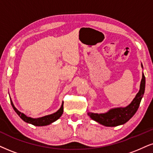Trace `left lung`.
Returning a JSON list of instances; mask_svg holds the SVG:
<instances>
[{"label":"left lung","mask_w":153,"mask_h":153,"mask_svg":"<svg viewBox=\"0 0 153 153\" xmlns=\"http://www.w3.org/2000/svg\"><path fill=\"white\" fill-rule=\"evenodd\" d=\"M141 66L143 68L142 64ZM145 88H146V78L143 73L139 92L137 93L131 103L127 107L114 108L104 114L88 112V114L92 120L105 126L113 127L124 124L133 117V116L138 110L141 100L144 94Z\"/></svg>","instance_id":"8db88e82"}]
</instances>
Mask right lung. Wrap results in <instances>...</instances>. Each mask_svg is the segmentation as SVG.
Returning <instances> with one entry per match:
<instances>
[{"label": "right lung", "mask_w": 153, "mask_h": 153, "mask_svg": "<svg viewBox=\"0 0 153 153\" xmlns=\"http://www.w3.org/2000/svg\"><path fill=\"white\" fill-rule=\"evenodd\" d=\"M10 102L13 106V109L15 110V111L17 114V115H18L19 117L23 120V121L28 123H31V124L34 126H43L51 124V123H53L54 121H56L57 119H59V118L61 117V115L63 114V102L62 104H61V108H60L56 112H55V113L52 114H50V115L44 116V117H42L40 118H37V119H33V118L27 117L26 115L22 113V112L18 111V110L15 108L11 99H10Z\"/></svg>", "instance_id": "obj_1"}]
</instances>
